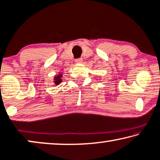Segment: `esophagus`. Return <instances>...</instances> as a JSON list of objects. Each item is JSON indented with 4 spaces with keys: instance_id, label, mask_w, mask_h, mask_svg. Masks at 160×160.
Here are the masks:
<instances>
[{
    "instance_id": "esophagus-1",
    "label": "esophagus",
    "mask_w": 160,
    "mask_h": 160,
    "mask_svg": "<svg viewBox=\"0 0 160 160\" xmlns=\"http://www.w3.org/2000/svg\"><path fill=\"white\" fill-rule=\"evenodd\" d=\"M82 62V58L76 59V61H75V63H81Z\"/></svg>"
}]
</instances>
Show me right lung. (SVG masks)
Instances as JSON below:
<instances>
[{
	"mask_svg": "<svg viewBox=\"0 0 160 160\" xmlns=\"http://www.w3.org/2000/svg\"><path fill=\"white\" fill-rule=\"evenodd\" d=\"M62 77H63V74H61V72H59L58 74H56V75H55L54 78H53V82H54V84L55 86H58L61 83V82H62Z\"/></svg>",
	"mask_w": 160,
	"mask_h": 160,
	"instance_id": "1",
	"label": "right lung"
}]
</instances>
